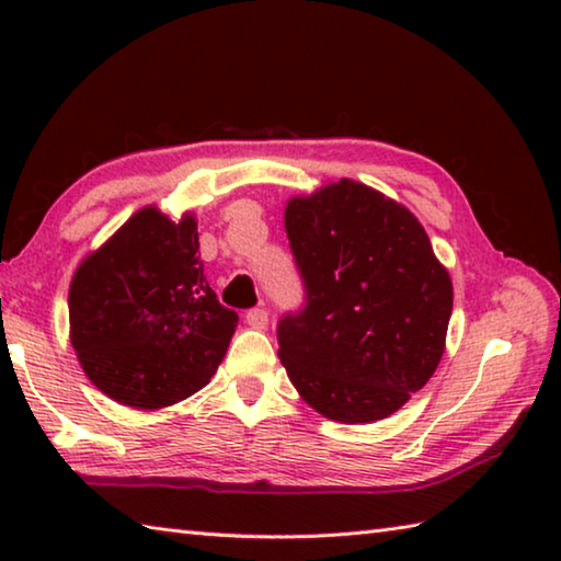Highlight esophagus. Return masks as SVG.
Masks as SVG:
<instances>
[{
    "label": "esophagus",
    "mask_w": 561,
    "mask_h": 561,
    "mask_svg": "<svg viewBox=\"0 0 561 561\" xmlns=\"http://www.w3.org/2000/svg\"><path fill=\"white\" fill-rule=\"evenodd\" d=\"M244 319H247V324H250L252 329H267V324H270V314H267V309H250L244 314Z\"/></svg>",
    "instance_id": "34e87169"
}]
</instances>
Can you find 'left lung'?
Instances as JSON below:
<instances>
[{
    "instance_id": "8db88e82",
    "label": "left lung",
    "mask_w": 561,
    "mask_h": 561,
    "mask_svg": "<svg viewBox=\"0 0 561 561\" xmlns=\"http://www.w3.org/2000/svg\"><path fill=\"white\" fill-rule=\"evenodd\" d=\"M284 230L307 287L277 327L289 381L331 421L393 415L438 368L453 314L450 274L423 225L344 178L291 197Z\"/></svg>"
}]
</instances>
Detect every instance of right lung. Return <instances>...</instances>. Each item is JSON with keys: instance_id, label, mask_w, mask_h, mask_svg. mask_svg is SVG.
Listing matches in <instances>:
<instances>
[{"instance_id": "obj_1", "label": "right lung", "mask_w": 561, "mask_h": 561, "mask_svg": "<svg viewBox=\"0 0 561 561\" xmlns=\"http://www.w3.org/2000/svg\"><path fill=\"white\" fill-rule=\"evenodd\" d=\"M197 250L193 215L175 222L148 205L73 272L71 346L113 401L144 411L173 405L222 364L237 314L217 301Z\"/></svg>"}]
</instances>
